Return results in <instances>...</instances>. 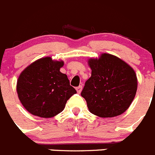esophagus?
I'll list each match as a JSON object with an SVG mask.
<instances>
[{"instance_id":"esophagus-1","label":"esophagus","mask_w":155,"mask_h":155,"mask_svg":"<svg viewBox=\"0 0 155 155\" xmlns=\"http://www.w3.org/2000/svg\"><path fill=\"white\" fill-rule=\"evenodd\" d=\"M76 90H77V91H78V93H79V94H80V93L81 92L82 86L80 85V86H78V87H76Z\"/></svg>"}]
</instances>
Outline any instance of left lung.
<instances>
[{"instance_id":"left-lung-1","label":"left lung","mask_w":155,"mask_h":155,"mask_svg":"<svg viewBox=\"0 0 155 155\" xmlns=\"http://www.w3.org/2000/svg\"><path fill=\"white\" fill-rule=\"evenodd\" d=\"M91 76L86 81L81 96L92 114L102 118L124 113L132 103L137 78L130 66L116 56L102 53L89 59Z\"/></svg>"}]
</instances>
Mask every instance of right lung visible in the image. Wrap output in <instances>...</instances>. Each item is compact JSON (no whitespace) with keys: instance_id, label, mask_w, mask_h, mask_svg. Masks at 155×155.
Here are the masks:
<instances>
[{"instance_id":"1","label":"right lung","mask_w":155,"mask_h":155,"mask_svg":"<svg viewBox=\"0 0 155 155\" xmlns=\"http://www.w3.org/2000/svg\"><path fill=\"white\" fill-rule=\"evenodd\" d=\"M64 61L44 57L28 66L19 75L17 93L28 113L42 118H50L64 110L67 101L76 90L69 79L60 71Z\"/></svg>"}]
</instances>
